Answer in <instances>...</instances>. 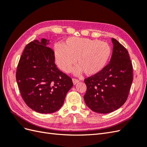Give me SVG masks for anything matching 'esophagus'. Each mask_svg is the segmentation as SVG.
Listing matches in <instances>:
<instances>
[{"mask_svg": "<svg viewBox=\"0 0 147 147\" xmlns=\"http://www.w3.org/2000/svg\"><path fill=\"white\" fill-rule=\"evenodd\" d=\"M72 82H73L74 84L75 85V84H76L77 83H78L79 82V80H77V79L73 78V79H72Z\"/></svg>", "mask_w": 147, "mask_h": 147, "instance_id": "1", "label": "esophagus"}]
</instances>
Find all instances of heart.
I'll return each instance as SVG.
<instances>
[{
  "mask_svg": "<svg viewBox=\"0 0 147 147\" xmlns=\"http://www.w3.org/2000/svg\"><path fill=\"white\" fill-rule=\"evenodd\" d=\"M56 63L64 72H70L77 59L78 65L75 74L83 72L88 76L99 74L107 65L112 55L108 43L97 39L70 37L65 43H56L54 46Z\"/></svg>",
  "mask_w": 147,
  "mask_h": 147,
  "instance_id": "1",
  "label": "heart"
}]
</instances>
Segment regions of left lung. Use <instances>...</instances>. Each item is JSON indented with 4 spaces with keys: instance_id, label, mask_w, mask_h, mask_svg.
<instances>
[{
    "instance_id": "obj_1",
    "label": "left lung",
    "mask_w": 147,
    "mask_h": 147,
    "mask_svg": "<svg viewBox=\"0 0 147 147\" xmlns=\"http://www.w3.org/2000/svg\"><path fill=\"white\" fill-rule=\"evenodd\" d=\"M113 53L109 64L99 74L84 80L86 105L93 112L109 113L126 102L132 82V66L127 50L112 38Z\"/></svg>"
}]
</instances>
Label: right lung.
Here are the masks:
<instances>
[{"mask_svg":"<svg viewBox=\"0 0 147 147\" xmlns=\"http://www.w3.org/2000/svg\"><path fill=\"white\" fill-rule=\"evenodd\" d=\"M50 40L31 42L26 46L16 70V82L22 98L31 109L51 113L63 106L72 79L55 63V53Z\"/></svg>","mask_w":147,"mask_h":147,"instance_id":"obj_1","label":"right lung"}]
</instances>
